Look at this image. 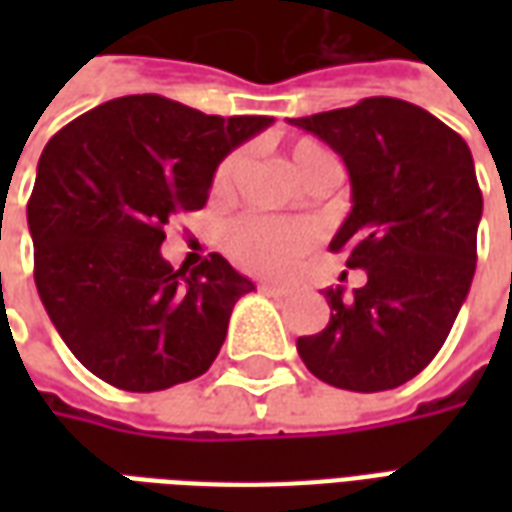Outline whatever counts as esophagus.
Returning a JSON list of instances; mask_svg holds the SVG:
<instances>
[{"label":"esophagus","instance_id":"1","mask_svg":"<svg viewBox=\"0 0 512 512\" xmlns=\"http://www.w3.org/2000/svg\"><path fill=\"white\" fill-rule=\"evenodd\" d=\"M260 290L263 293H274V296H288L290 293L288 285H282V282H266V279L260 282Z\"/></svg>","mask_w":512,"mask_h":512}]
</instances>
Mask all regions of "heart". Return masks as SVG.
Listing matches in <instances>:
<instances>
[{
    "instance_id": "obj_1",
    "label": "heart",
    "mask_w": 512,
    "mask_h": 512,
    "mask_svg": "<svg viewBox=\"0 0 512 512\" xmlns=\"http://www.w3.org/2000/svg\"><path fill=\"white\" fill-rule=\"evenodd\" d=\"M290 164L304 183L323 172H337L332 153L312 139H299L290 147ZM241 169V153L227 156L213 175V194H230L235 175ZM315 244V227L301 219H277V216H241L227 224L224 249L235 263L252 274H282Z\"/></svg>"
}]
</instances>
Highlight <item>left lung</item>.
Returning a JSON list of instances; mask_svg holds the SVG:
<instances>
[{"label":"left lung","instance_id":"8db88e82","mask_svg":"<svg viewBox=\"0 0 512 512\" xmlns=\"http://www.w3.org/2000/svg\"><path fill=\"white\" fill-rule=\"evenodd\" d=\"M290 123L343 156L354 208L329 249L367 274L354 296L323 290L332 318L299 337V356L337 389H395L439 354L472 285L483 216L472 150L422 106L386 95Z\"/></svg>","mask_w":512,"mask_h":512}]
</instances>
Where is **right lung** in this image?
<instances>
[{
    "label": "right lung",
    "mask_w": 512,
    "mask_h": 512,
    "mask_svg": "<svg viewBox=\"0 0 512 512\" xmlns=\"http://www.w3.org/2000/svg\"><path fill=\"white\" fill-rule=\"evenodd\" d=\"M271 123L123 95L51 136L27 202L35 285L93 376L158 392L213 365L235 301L255 285L216 252L175 271L158 249L172 216L208 202L219 161Z\"/></svg>",
    "instance_id": "obj_1"
}]
</instances>
